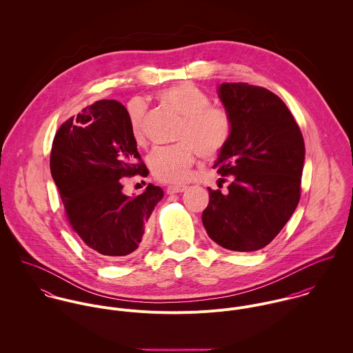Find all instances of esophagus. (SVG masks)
Listing matches in <instances>:
<instances>
[{"instance_id": "1", "label": "esophagus", "mask_w": 353, "mask_h": 353, "mask_svg": "<svg viewBox=\"0 0 353 353\" xmlns=\"http://www.w3.org/2000/svg\"><path fill=\"white\" fill-rule=\"evenodd\" d=\"M186 189H188V186H185V185H170V186L167 188V193H168V194L182 193V192H185Z\"/></svg>"}]
</instances>
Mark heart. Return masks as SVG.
I'll return each instance as SVG.
<instances>
[{
  "label": "heart",
  "mask_w": 353,
  "mask_h": 353,
  "mask_svg": "<svg viewBox=\"0 0 353 353\" xmlns=\"http://www.w3.org/2000/svg\"><path fill=\"white\" fill-rule=\"evenodd\" d=\"M156 98L182 117L176 132L181 141L154 148L148 165L157 181L179 183L188 179L199 151L213 157L225 148L232 134V119L224 107L210 104L209 95L193 83L170 85L159 91ZM144 112L141 101L128 104L130 132L139 144L144 141Z\"/></svg>",
  "instance_id": "heart-1"
}]
</instances>
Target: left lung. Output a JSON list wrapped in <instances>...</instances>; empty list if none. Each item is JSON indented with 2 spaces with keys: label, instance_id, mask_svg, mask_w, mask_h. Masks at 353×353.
<instances>
[{
  "label": "left lung",
  "instance_id": "left-lung-1",
  "mask_svg": "<svg viewBox=\"0 0 353 353\" xmlns=\"http://www.w3.org/2000/svg\"><path fill=\"white\" fill-rule=\"evenodd\" d=\"M219 97L232 134L213 168L221 182H231L227 193L208 188L202 224L221 248L255 252L279 235L301 200L302 132L285 103L266 88L224 83Z\"/></svg>",
  "mask_w": 353,
  "mask_h": 353
}]
</instances>
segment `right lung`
Listing matches in <instances>:
<instances>
[{
	"label": "right lung",
	"mask_w": 353,
	"mask_h": 353,
	"mask_svg": "<svg viewBox=\"0 0 353 353\" xmlns=\"http://www.w3.org/2000/svg\"><path fill=\"white\" fill-rule=\"evenodd\" d=\"M50 170L65 216L85 246L121 261L145 245V224L163 190L150 183L133 199L122 193V178L150 174L125 105L95 101L65 121L52 140Z\"/></svg>",
	"instance_id": "obj_1"
}]
</instances>
